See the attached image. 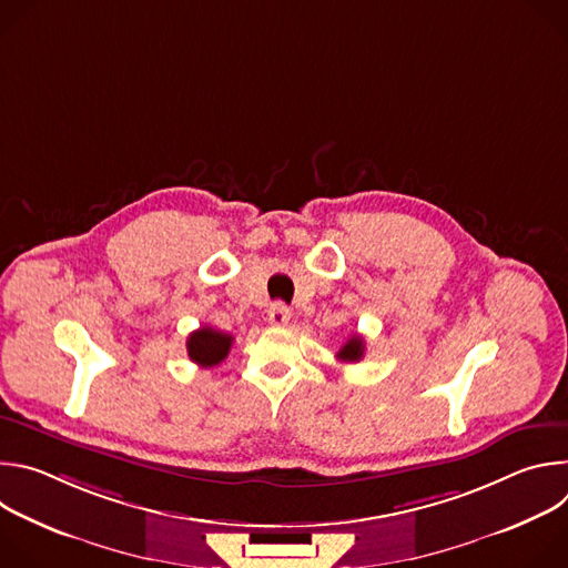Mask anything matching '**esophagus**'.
Here are the masks:
<instances>
[{"mask_svg":"<svg viewBox=\"0 0 568 568\" xmlns=\"http://www.w3.org/2000/svg\"><path fill=\"white\" fill-rule=\"evenodd\" d=\"M267 318H270L272 326H287V321L292 318V314H290L287 305L274 303V305L270 307V312H267Z\"/></svg>","mask_w":568,"mask_h":568,"instance_id":"34e87169","label":"esophagus"}]
</instances>
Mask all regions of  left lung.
<instances>
[{"mask_svg":"<svg viewBox=\"0 0 568 568\" xmlns=\"http://www.w3.org/2000/svg\"><path fill=\"white\" fill-rule=\"evenodd\" d=\"M364 357V339L359 335H353L337 353V359L344 364H355Z\"/></svg>","mask_w":568,"mask_h":568,"instance_id":"1","label":"left lung"}]
</instances>
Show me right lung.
I'll return each instance as SVG.
<instances>
[{"mask_svg": "<svg viewBox=\"0 0 568 568\" xmlns=\"http://www.w3.org/2000/svg\"><path fill=\"white\" fill-rule=\"evenodd\" d=\"M231 344H233L231 335L215 331L211 326H202L200 331L189 335L186 351L191 362H195L202 368H211V366H217L229 355Z\"/></svg>", "mask_w": 568, "mask_h": 568, "instance_id": "1", "label": "right lung"}]
</instances>
